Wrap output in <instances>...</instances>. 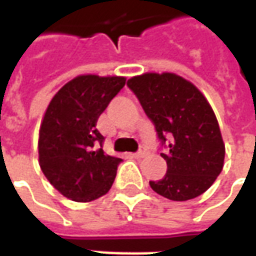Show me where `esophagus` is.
<instances>
[{
    "label": "esophagus",
    "mask_w": 256,
    "mask_h": 256,
    "mask_svg": "<svg viewBox=\"0 0 256 256\" xmlns=\"http://www.w3.org/2000/svg\"><path fill=\"white\" fill-rule=\"evenodd\" d=\"M146 154H148L146 150H138V152H136V154H132V156H133V158H136V159H140V158H144V156H146Z\"/></svg>",
    "instance_id": "obj_1"
}]
</instances>
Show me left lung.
<instances>
[{"mask_svg": "<svg viewBox=\"0 0 256 256\" xmlns=\"http://www.w3.org/2000/svg\"><path fill=\"white\" fill-rule=\"evenodd\" d=\"M128 86L155 123L162 142L172 137L168 152L160 154L167 172L150 188L163 198L185 202L200 196L224 168L225 144L212 108L200 90L174 72H145Z\"/></svg>", "mask_w": 256, "mask_h": 256, "instance_id": "obj_1", "label": "left lung"}]
</instances>
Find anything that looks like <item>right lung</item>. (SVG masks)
<instances>
[{"label": "right lung", "instance_id": "obj_1", "mask_svg": "<svg viewBox=\"0 0 256 256\" xmlns=\"http://www.w3.org/2000/svg\"><path fill=\"white\" fill-rule=\"evenodd\" d=\"M124 84V76L84 74L49 102L40 128V167L64 198L89 203L111 189L122 159L97 148L104 137L96 124Z\"/></svg>", "mask_w": 256, "mask_h": 256}]
</instances>
